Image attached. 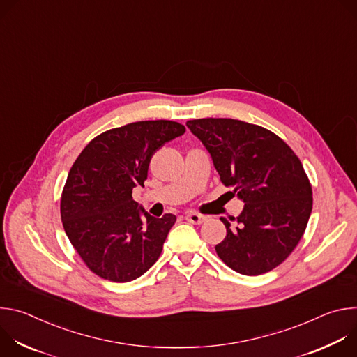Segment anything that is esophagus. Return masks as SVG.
<instances>
[{"instance_id": "obj_1", "label": "esophagus", "mask_w": 357, "mask_h": 357, "mask_svg": "<svg viewBox=\"0 0 357 357\" xmlns=\"http://www.w3.org/2000/svg\"><path fill=\"white\" fill-rule=\"evenodd\" d=\"M185 219H186L189 223H193V225H202L203 222L206 220V216L199 215V213H195V212H188V213L185 215Z\"/></svg>"}]
</instances>
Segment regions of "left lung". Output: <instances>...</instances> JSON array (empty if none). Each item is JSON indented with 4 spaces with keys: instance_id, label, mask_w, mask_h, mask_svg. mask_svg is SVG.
Wrapping results in <instances>:
<instances>
[{
    "instance_id": "obj_1",
    "label": "left lung",
    "mask_w": 357,
    "mask_h": 357,
    "mask_svg": "<svg viewBox=\"0 0 357 357\" xmlns=\"http://www.w3.org/2000/svg\"><path fill=\"white\" fill-rule=\"evenodd\" d=\"M225 186L244 202L243 212L215 248L243 275L280 266L299 243L312 212V186L295 152L274 132L233 119L189 120Z\"/></svg>"
}]
</instances>
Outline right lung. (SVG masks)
<instances>
[{"mask_svg":"<svg viewBox=\"0 0 357 357\" xmlns=\"http://www.w3.org/2000/svg\"><path fill=\"white\" fill-rule=\"evenodd\" d=\"M185 127L169 120L137 121L93 138L72 165L61 197L63 229L98 277L128 282L155 264L176 222L151 216L132 199L152 155Z\"/></svg>","mask_w":357,"mask_h":357,"instance_id":"1","label":"right lung"}]
</instances>
